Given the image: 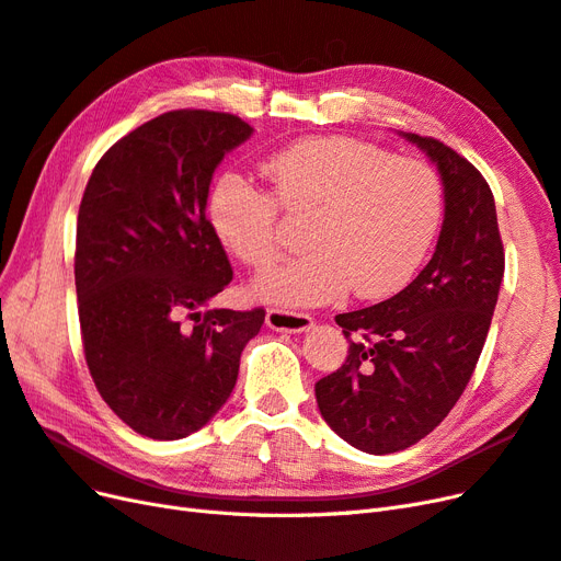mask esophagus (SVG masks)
<instances>
[{
  "label": "esophagus",
  "mask_w": 561,
  "mask_h": 561,
  "mask_svg": "<svg viewBox=\"0 0 561 561\" xmlns=\"http://www.w3.org/2000/svg\"><path fill=\"white\" fill-rule=\"evenodd\" d=\"M313 325L309 313L285 311V309H268L266 311V328L276 332H307Z\"/></svg>",
  "instance_id": "34e87169"
}]
</instances>
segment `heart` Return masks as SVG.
Wrapping results in <instances>:
<instances>
[{"instance_id": "obj_1", "label": "heart", "mask_w": 561, "mask_h": 561, "mask_svg": "<svg viewBox=\"0 0 561 561\" xmlns=\"http://www.w3.org/2000/svg\"><path fill=\"white\" fill-rule=\"evenodd\" d=\"M271 194L225 175L208 201L210 227L236 260L264 271L280 260V208L311 215V252L257 283L268 301L313 307L348 290L383 299L410 283L443 222V184L431 165L348 135H316L274 151Z\"/></svg>"}]
</instances>
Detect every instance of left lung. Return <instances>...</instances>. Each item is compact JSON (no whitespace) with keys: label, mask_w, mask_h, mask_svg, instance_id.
Masks as SVG:
<instances>
[{"label":"left lung","mask_w":561,"mask_h":561,"mask_svg":"<svg viewBox=\"0 0 561 561\" xmlns=\"http://www.w3.org/2000/svg\"><path fill=\"white\" fill-rule=\"evenodd\" d=\"M435 161L445 222L433 260L390 299L334 320L346 363L316 383L328 426L355 449L393 454L439 426L480 360L505 271L496 203L468 159L404 133Z\"/></svg>","instance_id":"obj_1"}]
</instances>
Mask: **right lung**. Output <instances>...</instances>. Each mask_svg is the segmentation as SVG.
Segmentation results:
<instances>
[{
    "instance_id": "obj_1",
    "label": "right lung",
    "mask_w": 561,
    "mask_h": 561,
    "mask_svg": "<svg viewBox=\"0 0 561 561\" xmlns=\"http://www.w3.org/2000/svg\"><path fill=\"white\" fill-rule=\"evenodd\" d=\"M250 135L227 112H165L114 142L83 192L75 252L83 355L110 410L145 437L206 426L264 322V309L203 311L233 278L206 217L210 180Z\"/></svg>"
}]
</instances>
